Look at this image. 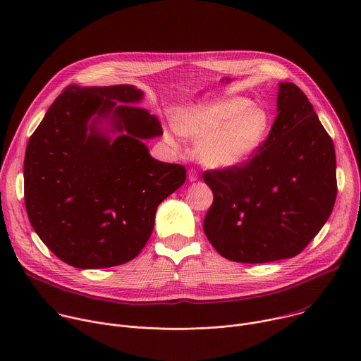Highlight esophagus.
Here are the masks:
<instances>
[{
	"label": "esophagus",
	"mask_w": 361,
	"mask_h": 361,
	"mask_svg": "<svg viewBox=\"0 0 361 361\" xmlns=\"http://www.w3.org/2000/svg\"><path fill=\"white\" fill-rule=\"evenodd\" d=\"M198 180V173L195 171V170H188V181L190 183H194V181H197Z\"/></svg>",
	"instance_id": "esophagus-1"
}]
</instances>
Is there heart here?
<instances>
[{
  "instance_id": "b5f03b06",
  "label": "heart",
  "mask_w": 361,
  "mask_h": 361,
  "mask_svg": "<svg viewBox=\"0 0 361 361\" xmlns=\"http://www.w3.org/2000/svg\"><path fill=\"white\" fill-rule=\"evenodd\" d=\"M270 128V114L243 97L185 109L176 117V130L198 144V160L212 169L245 163L266 141Z\"/></svg>"
}]
</instances>
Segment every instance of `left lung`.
Segmentation results:
<instances>
[{"mask_svg":"<svg viewBox=\"0 0 361 361\" xmlns=\"http://www.w3.org/2000/svg\"><path fill=\"white\" fill-rule=\"evenodd\" d=\"M204 183L214 200L202 228L219 254L247 264L291 259L333 212L334 145L305 94L280 82L267 140L244 164L205 171Z\"/></svg>","mask_w":361,"mask_h":361,"instance_id":"obj_1","label":"left lung"}]
</instances>
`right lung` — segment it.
I'll list each match as a JSON object with an SVG mask.
<instances>
[{
  "label": "right lung",
  "mask_w": 361,
  "mask_h": 361,
  "mask_svg": "<svg viewBox=\"0 0 361 361\" xmlns=\"http://www.w3.org/2000/svg\"><path fill=\"white\" fill-rule=\"evenodd\" d=\"M142 97L128 84H71L28 140L30 223L73 267L107 269L133 260L152 233L159 204L185 181L183 166L149 156L144 140L163 135V128L135 106Z\"/></svg>",
  "instance_id": "add662e5"
}]
</instances>
